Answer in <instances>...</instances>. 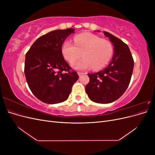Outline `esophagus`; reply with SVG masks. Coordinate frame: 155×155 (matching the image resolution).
Instances as JSON below:
<instances>
[{
    "mask_svg": "<svg viewBox=\"0 0 155 155\" xmlns=\"http://www.w3.org/2000/svg\"><path fill=\"white\" fill-rule=\"evenodd\" d=\"M84 74H85V73H84V72H78V74L79 75V76H81V75Z\"/></svg>",
    "mask_w": 155,
    "mask_h": 155,
    "instance_id": "1",
    "label": "esophagus"
}]
</instances>
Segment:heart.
I'll use <instances>...</instances> for the list:
<instances>
[{"label": "heart", "instance_id": "heart-1", "mask_svg": "<svg viewBox=\"0 0 155 155\" xmlns=\"http://www.w3.org/2000/svg\"><path fill=\"white\" fill-rule=\"evenodd\" d=\"M61 50L64 58L70 63L80 58L81 53L83 58L72 65L78 70L104 68L109 62L113 53L112 44L109 41L101 39L91 33L76 35L74 37V43L65 41Z\"/></svg>", "mask_w": 155, "mask_h": 155}]
</instances>
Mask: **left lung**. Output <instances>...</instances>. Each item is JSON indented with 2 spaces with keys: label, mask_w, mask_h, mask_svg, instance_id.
<instances>
[{
  "label": "left lung",
  "mask_w": 155,
  "mask_h": 155,
  "mask_svg": "<svg viewBox=\"0 0 155 155\" xmlns=\"http://www.w3.org/2000/svg\"><path fill=\"white\" fill-rule=\"evenodd\" d=\"M104 34L113 45V58L104 70L88 74L90 81L85 91L92 101L109 104L118 100L127 88L133 71L134 60L127 45L109 32L104 31Z\"/></svg>",
  "instance_id": "left-lung-1"
}]
</instances>
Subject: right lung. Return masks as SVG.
Here are the masks:
<instances>
[{
    "label": "right lung",
    "mask_w": 155,
    "mask_h": 155,
    "mask_svg": "<svg viewBox=\"0 0 155 155\" xmlns=\"http://www.w3.org/2000/svg\"><path fill=\"white\" fill-rule=\"evenodd\" d=\"M74 29L56 30L41 36L26 54L25 74L31 92L46 104L67 100L79 76L64 60L62 46Z\"/></svg>",
    "instance_id": "add662e5"
}]
</instances>
